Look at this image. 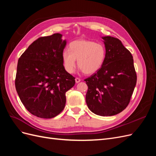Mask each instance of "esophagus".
<instances>
[{"instance_id":"esophagus-1","label":"esophagus","mask_w":156,"mask_h":156,"mask_svg":"<svg viewBox=\"0 0 156 156\" xmlns=\"http://www.w3.org/2000/svg\"><path fill=\"white\" fill-rule=\"evenodd\" d=\"M75 83H79L80 81H81V79H80L79 78H78V77H76V78H75Z\"/></svg>"}]
</instances>
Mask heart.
Listing matches in <instances>:
<instances>
[{
    "mask_svg": "<svg viewBox=\"0 0 156 156\" xmlns=\"http://www.w3.org/2000/svg\"><path fill=\"white\" fill-rule=\"evenodd\" d=\"M69 50L62 52V58L65 70L72 73L77 65L84 73L87 75L97 72L104 63L106 49L101 43L87 40H79L71 42Z\"/></svg>",
    "mask_w": 156,
    "mask_h": 156,
    "instance_id": "b5f03b06",
    "label": "heart"
}]
</instances>
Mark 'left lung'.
Here are the masks:
<instances>
[{
    "mask_svg": "<svg viewBox=\"0 0 156 156\" xmlns=\"http://www.w3.org/2000/svg\"><path fill=\"white\" fill-rule=\"evenodd\" d=\"M106 57L102 67L84 79L88 108L100 116L119 114L128 105L136 83L133 56L114 37H102Z\"/></svg>",
    "mask_w": 156,
    "mask_h": 156,
    "instance_id": "left-lung-1",
    "label": "left lung"
}]
</instances>
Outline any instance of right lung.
<instances>
[{
	"label": "right lung",
	"mask_w": 156,
	"mask_h": 156,
	"mask_svg": "<svg viewBox=\"0 0 156 156\" xmlns=\"http://www.w3.org/2000/svg\"><path fill=\"white\" fill-rule=\"evenodd\" d=\"M62 36L56 33L39 37L18 60L17 92L27 110L41 119H52L63 111L66 92L75 84L63 66L66 41Z\"/></svg>",
	"instance_id": "add662e5"
}]
</instances>
